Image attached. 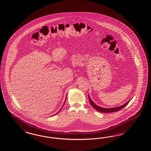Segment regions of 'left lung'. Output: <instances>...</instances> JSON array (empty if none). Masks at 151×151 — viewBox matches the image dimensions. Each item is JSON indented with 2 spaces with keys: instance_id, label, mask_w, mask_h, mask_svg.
<instances>
[{
  "instance_id": "left-lung-1",
  "label": "left lung",
  "mask_w": 151,
  "mask_h": 151,
  "mask_svg": "<svg viewBox=\"0 0 151 151\" xmlns=\"http://www.w3.org/2000/svg\"><path fill=\"white\" fill-rule=\"evenodd\" d=\"M88 98H89V102H90V103H91V106H92L94 109H96L97 111H98L102 112V113H111V112H116V111H119V110L122 109V108H123L124 107H126L127 105L128 104V103L129 102V101L132 99L131 98L130 100H129L128 102H127L125 104H123V105L119 106V107L106 108H103V107H99V106H97V104H96L94 103L93 102L91 98H90V96H89V94H88Z\"/></svg>"
}]
</instances>
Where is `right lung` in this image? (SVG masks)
<instances>
[{
    "instance_id": "add662e5",
    "label": "right lung",
    "mask_w": 151,
    "mask_h": 151,
    "mask_svg": "<svg viewBox=\"0 0 151 151\" xmlns=\"http://www.w3.org/2000/svg\"><path fill=\"white\" fill-rule=\"evenodd\" d=\"M66 98H67V97H65V100H66ZM65 101H64V102L63 105L64 104V103H65ZM62 107H63V106H62ZM62 108H61V109H62ZM58 113H57V114ZM54 115H55V114H54Z\"/></svg>"
}]
</instances>
